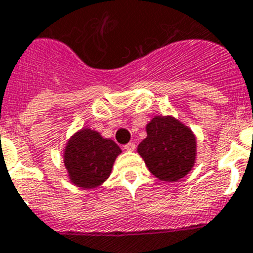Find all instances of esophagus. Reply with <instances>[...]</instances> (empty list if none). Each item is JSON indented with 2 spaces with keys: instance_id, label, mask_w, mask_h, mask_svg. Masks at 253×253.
Segmentation results:
<instances>
[{
  "instance_id": "34e87169",
  "label": "esophagus",
  "mask_w": 253,
  "mask_h": 253,
  "mask_svg": "<svg viewBox=\"0 0 253 253\" xmlns=\"http://www.w3.org/2000/svg\"><path fill=\"white\" fill-rule=\"evenodd\" d=\"M135 147H136L135 143L130 141V143H127V144L125 145V149H126V151H135Z\"/></svg>"
}]
</instances>
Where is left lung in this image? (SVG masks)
<instances>
[{"label":"left lung","mask_w":253,"mask_h":253,"mask_svg":"<svg viewBox=\"0 0 253 253\" xmlns=\"http://www.w3.org/2000/svg\"><path fill=\"white\" fill-rule=\"evenodd\" d=\"M147 133L137 152L149 171L168 182L183 178L195 162L194 133L173 117H155L147 125Z\"/></svg>","instance_id":"8db88e82"}]
</instances>
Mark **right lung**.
<instances>
[{
  "mask_svg": "<svg viewBox=\"0 0 253 253\" xmlns=\"http://www.w3.org/2000/svg\"><path fill=\"white\" fill-rule=\"evenodd\" d=\"M121 148L110 139L89 128L71 137L65 149V165L74 184L92 188L101 184L112 173Z\"/></svg>",
  "mask_w": 253,
  "mask_h": 253,
  "instance_id": "1",
  "label": "right lung"
}]
</instances>
